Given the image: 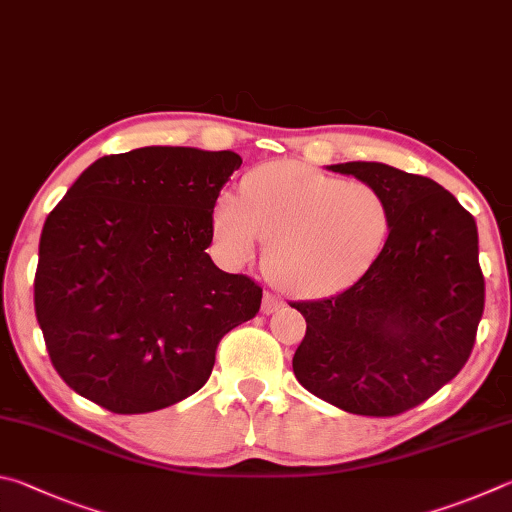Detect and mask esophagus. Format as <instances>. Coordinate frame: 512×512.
I'll use <instances>...</instances> for the list:
<instances>
[{"label": "esophagus", "mask_w": 512, "mask_h": 512, "mask_svg": "<svg viewBox=\"0 0 512 512\" xmlns=\"http://www.w3.org/2000/svg\"><path fill=\"white\" fill-rule=\"evenodd\" d=\"M283 306V301L276 297V294H272V292H265V297H263V306H261V312L263 315H272V312H276Z\"/></svg>", "instance_id": "esophagus-1"}]
</instances>
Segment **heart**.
Instances as JSON below:
<instances>
[{
  "mask_svg": "<svg viewBox=\"0 0 512 512\" xmlns=\"http://www.w3.org/2000/svg\"><path fill=\"white\" fill-rule=\"evenodd\" d=\"M387 197L366 182L272 161L242 179L240 197L222 193L213 233L224 258L245 263L263 242V272L294 297H330L375 263L387 242Z\"/></svg>",
  "mask_w": 512,
  "mask_h": 512,
  "instance_id": "1",
  "label": "heart"
}]
</instances>
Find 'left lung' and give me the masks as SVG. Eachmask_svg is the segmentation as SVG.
<instances>
[{
    "mask_svg": "<svg viewBox=\"0 0 512 512\" xmlns=\"http://www.w3.org/2000/svg\"><path fill=\"white\" fill-rule=\"evenodd\" d=\"M328 170L378 188L391 209L380 256L351 288L292 303L306 337L292 369L348 414L398 416L463 369L483 315L477 222L441 184L380 161Z\"/></svg>",
    "mask_w": 512,
    "mask_h": 512,
    "instance_id": "8db88e82",
    "label": "left lung"
}]
</instances>
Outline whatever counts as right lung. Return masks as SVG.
<instances>
[{"label":"right lung","instance_id":"1","mask_svg":"<svg viewBox=\"0 0 512 512\" xmlns=\"http://www.w3.org/2000/svg\"><path fill=\"white\" fill-rule=\"evenodd\" d=\"M231 150L148 146L96 159L49 213L35 317L53 369L114 414H148L204 387L220 339L263 290L215 267L213 206Z\"/></svg>","mask_w":512,"mask_h":512}]
</instances>
